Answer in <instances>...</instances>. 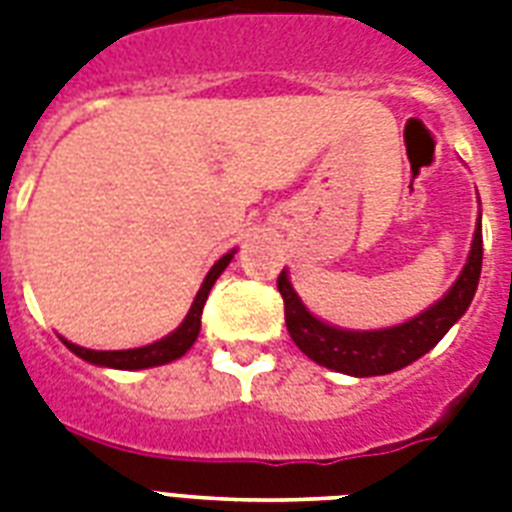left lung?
Returning a JSON list of instances; mask_svg holds the SVG:
<instances>
[{"mask_svg": "<svg viewBox=\"0 0 512 512\" xmlns=\"http://www.w3.org/2000/svg\"><path fill=\"white\" fill-rule=\"evenodd\" d=\"M481 263L483 233L481 212H478L470 255H467L462 271L456 276V282L448 287L446 295L408 322L378 327V330H349V327H335L325 319H319L300 300L290 282V273L282 271L279 292H282L284 300L287 330H290L295 346L306 354L308 360H314L322 368L354 378L395 373V370H403L405 365L424 357L429 349H435L440 338L464 317V311L470 308L475 290H478Z\"/></svg>", "mask_w": 512, "mask_h": 512, "instance_id": "left-lung-1", "label": "left lung"}]
</instances>
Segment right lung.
Instances as JSON below:
<instances>
[{
  "mask_svg": "<svg viewBox=\"0 0 512 512\" xmlns=\"http://www.w3.org/2000/svg\"><path fill=\"white\" fill-rule=\"evenodd\" d=\"M236 255V249H230L228 255H222L217 263L209 268L206 273L201 290L195 292L193 306L187 311V317L182 319V325L174 330V333L163 335L161 341H152L147 346H136V349H120V351H96L85 349V346H77V343L64 341V346L72 354H77L80 360L91 362V365H99V368H115V370H144V368H158V365H169V362L185 357L187 349L193 346L198 333H201V314H204V303L209 298V290L214 287V282L220 279V273L225 271Z\"/></svg>",
  "mask_w": 512,
  "mask_h": 512,
  "instance_id": "1",
  "label": "right lung"
}]
</instances>
